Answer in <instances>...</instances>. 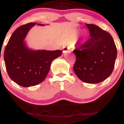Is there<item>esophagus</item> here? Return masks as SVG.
<instances>
[{"label":"esophagus","mask_w":124,"mask_h":124,"mask_svg":"<svg viewBox=\"0 0 124 124\" xmlns=\"http://www.w3.org/2000/svg\"><path fill=\"white\" fill-rule=\"evenodd\" d=\"M70 47L68 46H65L63 48V53H67L69 52Z\"/></svg>","instance_id":"obj_1"}]
</instances>
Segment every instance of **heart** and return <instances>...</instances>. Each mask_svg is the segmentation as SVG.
<instances>
[{
  "label": "heart",
  "instance_id": "1",
  "mask_svg": "<svg viewBox=\"0 0 124 124\" xmlns=\"http://www.w3.org/2000/svg\"><path fill=\"white\" fill-rule=\"evenodd\" d=\"M86 34H84V38H86Z\"/></svg>",
  "mask_w": 124,
  "mask_h": 124
}]
</instances>
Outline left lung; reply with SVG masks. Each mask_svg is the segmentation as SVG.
Listing matches in <instances>:
<instances>
[{"mask_svg":"<svg viewBox=\"0 0 124 124\" xmlns=\"http://www.w3.org/2000/svg\"><path fill=\"white\" fill-rule=\"evenodd\" d=\"M91 38L73 51L76 61L73 70L82 81L101 82L112 73L117 48L110 33L93 24H86Z\"/></svg>","mask_w":124,"mask_h":124,"instance_id":"8db88e82","label":"left lung"}]
</instances>
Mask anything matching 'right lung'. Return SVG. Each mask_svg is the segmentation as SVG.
I'll use <instances>...</instances> for the list:
<instances>
[{
    "instance_id": "obj_1",
    "label": "right lung",
    "mask_w": 124,
    "mask_h": 124,
    "mask_svg": "<svg viewBox=\"0 0 124 124\" xmlns=\"http://www.w3.org/2000/svg\"><path fill=\"white\" fill-rule=\"evenodd\" d=\"M35 25L29 23L20 26L11 36L4 51L6 69L9 78L23 87L41 83L47 76L52 61L62 55L61 50H34L29 48L25 39Z\"/></svg>"
}]
</instances>
